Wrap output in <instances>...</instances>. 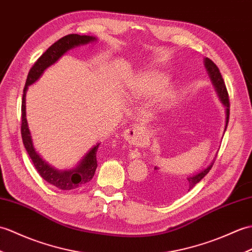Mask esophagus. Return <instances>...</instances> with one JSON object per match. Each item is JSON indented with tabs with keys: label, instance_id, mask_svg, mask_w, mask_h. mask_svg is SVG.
<instances>
[{
	"label": "esophagus",
	"instance_id": "34e87169",
	"mask_svg": "<svg viewBox=\"0 0 252 252\" xmlns=\"http://www.w3.org/2000/svg\"><path fill=\"white\" fill-rule=\"evenodd\" d=\"M140 134V128L137 126H134V127H130L127 128V130L125 131V137L128 140H134L136 137H138V135Z\"/></svg>",
	"mask_w": 252,
	"mask_h": 252
}]
</instances>
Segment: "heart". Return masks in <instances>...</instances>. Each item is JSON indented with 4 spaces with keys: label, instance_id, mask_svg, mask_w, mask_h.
I'll return each mask as SVG.
<instances>
[{
    "label": "heart",
    "instance_id": "b5f03b06",
    "mask_svg": "<svg viewBox=\"0 0 252 252\" xmlns=\"http://www.w3.org/2000/svg\"><path fill=\"white\" fill-rule=\"evenodd\" d=\"M169 80L168 75L159 71H148L139 74L134 78L131 85L128 86V92L134 96H147L160 90L161 88L167 85ZM175 92L167 88L161 91L159 95V102L166 105L173 101Z\"/></svg>",
    "mask_w": 252,
    "mask_h": 252
}]
</instances>
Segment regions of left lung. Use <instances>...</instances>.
<instances>
[{
    "mask_svg": "<svg viewBox=\"0 0 252 252\" xmlns=\"http://www.w3.org/2000/svg\"><path fill=\"white\" fill-rule=\"evenodd\" d=\"M204 63H205V67L207 69L210 80H212V83L215 87L216 92H217L221 103L225 106V114H226L225 128H224V132H225L227 124H229V117H230L229 93H227L224 80L222 78V75L219 71L218 66L216 65L212 60L208 59V58H205ZM213 165H214V161L210 163L206 168H204L203 171L198 172L195 175H192V176L187 177L186 180L183 179L184 183H178V184L167 183V181L161 179L160 176L159 177L155 176L149 181V184L147 186H145L144 188L140 190V194L147 198H151V200L160 201V200H163V197L168 196V195L174 196V195L180 194V193H183L185 191H190L193 187H194L197 183H200V181L206 176L208 172L212 169ZM155 169L158 173V167H155Z\"/></svg>",
    "mask_w": 252,
    "mask_h": 252,
    "instance_id": "1",
    "label": "left lung"
}]
</instances>
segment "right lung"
I'll use <instances>...</instances> for the list:
<instances>
[{
    "label": "right lung",
    "instance_id": "add662e5",
    "mask_svg": "<svg viewBox=\"0 0 252 252\" xmlns=\"http://www.w3.org/2000/svg\"><path fill=\"white\" fill-rule=\"evenodd\" d=\"M95 40L96 38L94 36L78 34H68L66 36H63L59 40H57L34 63V65L28 74L26 86L23 88L21 103V136L23 145H25V148L28 151L29 156H30L35 168H36V171L42 178L45 179L47 183L61 190H74L80 188L81 186L89 183L93 178L97 167L96 153L101 143H97L95 146H93L76 167L71 169H62V171L52 167L45 160H43V158L37 154V151L35 150L33 146L26 115V93L28 87L34 84L42 76L45 69L56 63L65 52L75 48V47L87 45L91 42H95Z\"/></svg>",
    "mask_w": 252,
    "mask_h": 252
}]
</instances>
